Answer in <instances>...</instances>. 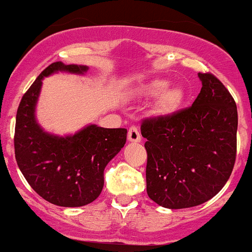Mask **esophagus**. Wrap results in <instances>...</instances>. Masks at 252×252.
Wrapping results in <instances>:
<instances>
[{
  "label": "esophagus",
  "mask_w": 252,
  "mask_h": 252,
  "mask_svg": "<svg viewBox=\"0 0 252 252\" xmlns=\"http://www.w3.org/2000/svg\"><path fill=\"white\" fill-rule=\"evenodd\" d=\"M128 140L131 142H139L141 140V135L136 126H130L128 131Z\"/></svg>",
  "instance_id": "obj_1"
}]
</instances>
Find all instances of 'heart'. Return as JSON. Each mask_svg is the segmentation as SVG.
Returning a JSON list of instances; mask_svg holds the SVG:
<instances>
[{"label": "heart", "instance_id": "1", "mask_svg": "<svg viewBox=\"0 0 252 252\" xmlns=\"http://www.w3.org/2000/svg\"><path fill=\"white\" fill-rule=\"evenodd\" d=\"M168 81L162 79H155L150 83L141 86V94L146 97L158 98V111L162 114H173L180 108L184 100V91L183 89L173 86L168 88Z\"/></svg>", "mask_w": 252, "mask_h": 252}]
</instances>
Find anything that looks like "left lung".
Wrapping results in <instances>:
<instances>
[{
	"mask_svg": "<svg viewBox=\"0 0 252 252\" xmlns=\"http://www.w3.org/2000/svg\"><path fill=\"white\" fill-rule=\"evenodd\" d=\"M192 106L141 123L146 138V191L162 207L201 205L222 190L236 157L234 98L211 73Z\"/></svg>",
	"mask_w": 252,
	"mask_h": 252,
	"instance_id": "left-lung-1",
	"label": "left lung"
}]
</instances>
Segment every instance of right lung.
Listing matches in <instances>:
<instances>
[{
  "mask_svg": "<svg viewBox=\"0 0 252 252\" xmlns=\"http://www.w3.org/2000/svg\"><path fill=\"white\" fill-rule=\"evenodd\" d=\"M86 65L55 62L24 94L17 111L14 152L30 187L46 201L80 207L95 201L103 188V171L126 141V129L85 126L74 135L45 131L35 118L42 79L57 72L84 74Z\"/></svg>",
  "mask_w": 252,
  "mask_h": 252,
  "instance_id": "obj_1",
  "label": "right lung"
}]
</instances>
